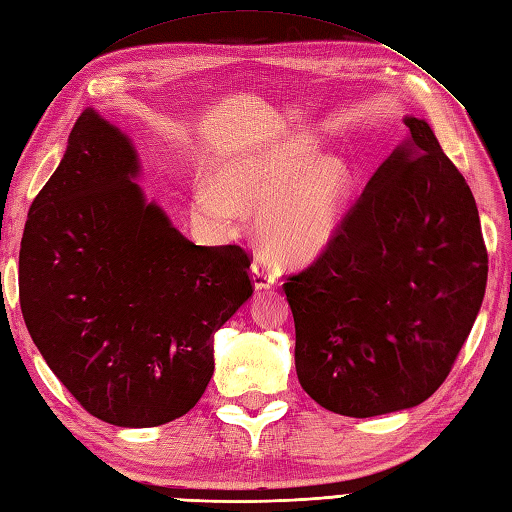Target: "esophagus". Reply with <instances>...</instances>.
Here are the masks:
<instances>
[{"mask_svg": "<svg viewBox=\"0 0 512 512\" xmlns=\"http://www.w3.org/2000/svg\"><path fill=\"white\" fill-rule=\"evenodd\" d=\"M250 279H253L255 290H268L277 284L275 270L264 264L262 259H255L253 266H250Z\"/></svg>", "mask_w": 512, "mask_h": 512, "instance_id": "esophagus-1", "label": "esophagus"}]
</instances>
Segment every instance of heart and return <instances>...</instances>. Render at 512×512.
<instances>
[{
	"label": "heart",
	"mask_w": 512,
	"mask_h": 512,
	"mask_svg": "<svg viewBox=\"0 0 512 512\" xmlns=\"http://www.w3.org/2000/svg\"><path fill=\"white\" fill-rule=\"evenodd\" d=\"M352 191V171L336 156L321 158L317 140L295 136L228 160L213 182L193 189V213L226 228L239 211H255V235L268 253L310 262L339 233Z\"/></svg>",
	"instance_id": "heart-1"
}]
</instances>
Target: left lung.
<instances>
[{"mask_svg": "<svg viewBox=\"0 0 512 512\" xmlns=\"http://www.w3.org/2000/svg\"><path fill=\"white\" fill-rule=\"evenodd\" d=\"M376 169L321 257L284 284L295 367L321 407L372 418L449 376L482 308L488 255L475 198L427 121Z\"/></svg>", "mask_w": 512, "mask_h": 512, "instance_id": "1", "label": "left lung"}]
</instances>
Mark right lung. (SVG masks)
Wrapping results in <instances>:
<instances>
[{"label": "right lung", "mask_w": 512, "mask_h": 512, "mask_svg": "<svg viewBox=\"0 0 512 512\" xmlns=\"http://www.w3.org/2000/svg\"><path fill=\"white\" fill-rule=\"evenodd\" d=\"M132 138L88 107L32 202L19 303L43 361L116 427H158L195 407L213 336L253 295L239 246H195L134 182Z\"/></svg>", "instance_id": "obj_1"}]
</instances>
